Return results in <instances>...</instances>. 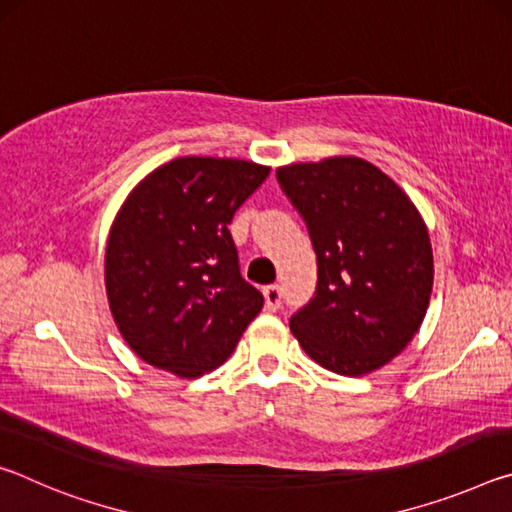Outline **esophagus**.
Masks as SVG:
<instances>
[{
  "label": "esophagus",
  "instance_id": "obj_1",
  "mask_svg": "<svg viewBox=\"0 0 512 512\" xmlns=\"http://www.w3.org/2000/svg\"><path fill=\"white\" fill-rule=\"evenodd\" d=\"M264 302H266V309L268 311H275V309H280V305H282V291H280V287H277V284H268V287H264Z\"/></svg>",
  "mask_w": 512,
  "mask_h": 512
}]
</instances>
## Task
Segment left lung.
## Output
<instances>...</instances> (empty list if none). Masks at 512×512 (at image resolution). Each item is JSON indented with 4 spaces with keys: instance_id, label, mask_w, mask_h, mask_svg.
I'll return each instance as SVG.
<instances>
[{
    "instance_id": "obj_1",
    "label": "left lung",
    "mask_w": 512,
    "mask_h": 512,
    "mask_svg": "<svg viewBox=\"0 0 512 512\" xmlns=\"http://www.w3.org/2000/svg\"><path fill=\"white\" fill-rule=\"evenodd\" d=\"M275 176L318 259L316 296L289 320L300 348L345 377L386 366L418 334L431 298L433 253L418 207L354 155L293 162Z\"/></svg>"
}]
</instances>
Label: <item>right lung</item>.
Wrapping results in <instances>:
<instances>
[{
  "label": "right lung",
  "instance_id": "obj_1",
  "mask_svg": "<svg viewBox=\"0 0 512 512\" xmlns=\"http://www.w3.org/2000/svg\"><path fill=\"white\" fill-rule=\"evenodd\" d=\"M271 167L187 155L153 169L119 207L106 246V293L137 357L171 375L212 372L264 298L239 273L228 225Z\"/></svg>",
  "mask_w": 512,
  "mask_h": 512
}]
</instances>
